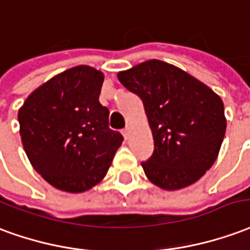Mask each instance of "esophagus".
<instances>
[{
	"mask_svg": "<svg viewBox=\"0 0 250 250\" xmlns=\"http://www.w3.org/2000/svg\"><path fill=\"white\" fill-rule=\"evenodd\" d=\"M123 136H124V138H125V140H127V138H129V134H130V129H129V127H125V129H123Z\"/></svg>",
	"mask_w": 250,
	"mask_h": 250,
	"instance_id": "esophagus-1",
	"label": "esophagus"
}]
</instances>
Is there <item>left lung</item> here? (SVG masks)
I'll return each mask as SVG.
<instances>
[{
    "label": "left lung",
    "instance_id": "left-lung-1",
    "mask_svg": "<svg viewBox=\"0 0 250 250\" xmlns=\"http://www.w3.org/2000/svg\"><path fill=\"white\" fill-rule=\"evenodd\" d=\"M143 100L154 150L141 163L154 185L177 190L210 169L227 130L220 96L183 69L149 60L117 74Z\"/></svg>",
    "mask_w": 250,
    "mask_h": 250
}]
</instances>
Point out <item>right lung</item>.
<instances>
[{"label": "right lung", "instance_id": "obj_1", "mask_svg": "<svg viewBox=\"0 0 250 250\" xmlns=\"http://www.w3.org/2000/svg\"><path fill=\"white\" fill-rule=\"evenodd\" d=\"M103 83V72L74 66L37 87L18 110L29 161L60 190L83 193L97 185L124 141L98 101Z\"/></svg>", "mask_w": 250, "mask_h": 250}]
</instances>
